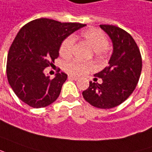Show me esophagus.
<instances>
[{"label":"esophagus","instance_id":"34e87169","mask_svg":"<svg viewBox=\"0 0 152 152\" xmlns=\"http://www.w3.org/2000/svg\"><path fill=\"white\" fill-rule=\"evenodd\" d=\"M68 79H72V80H77L78 79H79V78H78V77H76V76H71V75H69V76H68Z\"/></svg>","mask_w":152,"mask_h":152}]
</instances>
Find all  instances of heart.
Masks as SVG:
<instances>
[{"label": "heart", "instance_id": "1", "mask_svg": "<svg viewBox=\"0 0 152 152\" xmlns=\"http://www.w3.org/2000/svg\"><path fill=\"white\" fill-rule=\"evenodd\" d=\"M81 37L92 50L97 55L104 52L108 47V41L106 36L96 29H88L81 33ZM74 45V38L67 37L63 41L60 48V54L61 56L67 58L72 55ZM93 65L91 62L80 61L78 60H72L66 63L64 66L65 71L74 76H81L93 69Z\"/></svg>", "mask_w": 152, "mask_h": 152}]
</instances>
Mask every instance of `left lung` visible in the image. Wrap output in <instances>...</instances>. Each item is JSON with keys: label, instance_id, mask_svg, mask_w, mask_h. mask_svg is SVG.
<instances>
[{"label": "left lung", "instance_id": "obj_1", "mask_svg": "<svg viewBox=\"0 0 152 152\" xmlns=\"http://www.w3.org/2000/svg\"><path fill=\"white\" fill-rule=\"evenodd\" d=\"M100 27L111 39L112 54L108 66L94 75L102 78V83L90 81L82 96L91 106L110 109L119 106L132 93L141 76L142 61L140 50L129 33L111 25H100Z\"/></svg>", "mask_w": 152, "mask_h": 152}]
</instances>
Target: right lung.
I'll use <instances>...</instances> for the list:
<instances>
[{
  "mask_svg": "<svg viewBox=\"0 0 152 152\" xmlns=\"http://www.w3.org/2000/svg\"><path fill=\"white\" fill-rule=\"evenodd\" d=\"M86 26L41 18L20 30L7 56V75L11 88L22 102L41 108L58 98L67 75L61 72L50 79L44 70L58 57L63 41Z\"/></svg>",
  "mask_w": 152,
  "mask_h": 152,
  "instance_id": "right-lung-1",
  "label": "right lung"
}]
</instances>
